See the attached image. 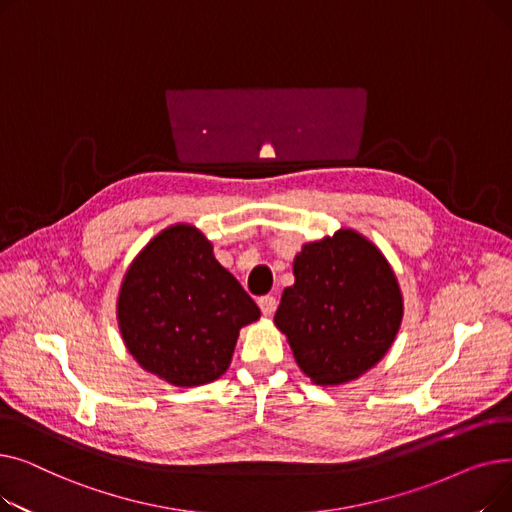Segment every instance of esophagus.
Wrapping results in <instances>:
<instances>
[{"mask_svg":"<svg viewBox=\"0 0 512 512\" xmlns=\"http://www.w3.org/2000/svg\"><path fill=\"white\" fill-rule=\"evenodd\" d=\"M276 307H278V301L272 297V294H265V297L259 299V309H261V313H263L265 317L274 315Z\"/></svg>","mask_w":512,"mask_h":512,"instance_id":"obj_1","label":"esophagus"}]
</instances>
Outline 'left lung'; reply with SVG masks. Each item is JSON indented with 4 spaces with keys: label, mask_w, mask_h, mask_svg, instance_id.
<instances>
[{
    "label": "left lung",
    "mask_w": 512,
    "mask_h": 512,
    "mask_svg": "<svg viewBox=\"0 0 512 512\" xmlns=\"http://www.w3.org/2000/svg\"><path fill=\"white\" fill-rule=\"evenodd\" d=\"M276 326L301 371L317 386L357 380L392 346L402 294L380 249L355 230L307 242L294 257Z\"/></svg>",
    "instance_id": "1"
}]
</instances>
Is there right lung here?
I'll use <instances>...</instances> for the list:
<instances>
[{
    "label": "right lung",
    "instance_id": "right-lung-1",
    "mask_svg": "<svg viewBox=\"0 0 512 512\" xmlns=\"http://www.w3.org/2000/svg\"><path fill=\"white\" fill-rule=\"evenodd\" d=\"M259 307L188 224L161 230L128 267L118 326L137 363L172 386L218 380Z\"/></svg>",
    "mask_w": 512,
    "mask_h": 512
}]
</instances>
